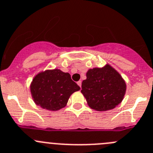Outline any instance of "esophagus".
<instances>
[{"instance_id": "obj_1", "label": "esophagus", "mask_w": 153, "mask_h": 153, "mask_svg": "<svg viewBox=\"0 0 153 153\" xmlns=\"http://www.w3.org/2000/svg\"><path fill=\"white\" fill-rule=\"evenodd\" d=\"M77 84H78V86H79V87L81 88V86H82V81H81V80L78 81V82H77Z\"/></svg>"}]
</instances>
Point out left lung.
Instances as JSON below:
<instances>
[{"instance_id":"1","label":"left lung","mask_w":153,"mask_h":153,"mask_svg":"<svg viewBox=\"0 0 153 153\" xmlns=\"http://www.w3.org/2000/svg\"><path fill=\"white\" fill-rule=\"evenodd\" d=\"M127 84L120 74L106 64L86 72L81 92L87 104L93 110L105 111L117 107L124 98Z\"/></svg>"}]
</instances>
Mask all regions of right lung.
Masks as SVG:
<instances>
[{
    "label": "right lung",
    "instance_id": "add662e5",
    "mask_svg": "<svg viewBox=\"0 0 153 153\" xmlns=\"http://www.w3.org/2000/svg\"><path fill=\"white\" fill-rule=\"evenodd\" d=\"M80 87L71 79L69 73L60 69L38 73L30 84L31 96L42 108L55 111L65 107L69 98Z\"/></svg>",
    "mask_w": 153,
    "mask_h": 153
}]
</instances>
